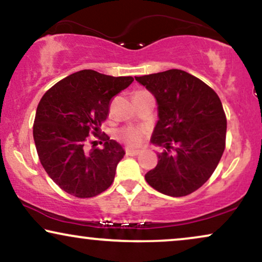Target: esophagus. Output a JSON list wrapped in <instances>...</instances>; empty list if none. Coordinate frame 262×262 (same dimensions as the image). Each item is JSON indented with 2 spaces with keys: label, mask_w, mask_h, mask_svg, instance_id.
<instances>
[{
  "label": "esophagus",
  "mask_w": 262,
  "mask_h": 262,
  "mask_svg": "<svg viewBox=\"0 0 262 262\" xmlns=\"http://www.w3.org/2000/svg\"><path fill=\"white\" fill-rule=\"evenodd\" d=\"M141 150L140 149H134V148H126V154L127 156H137L140 154Z\"/></svg>",
  "instance_id": "esophagus-1"
}]
</instances>
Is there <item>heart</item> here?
Returning <instances> with one entry per match:
<instances>
[{
    "label": "heart",
    "instance_id": "heart-1",
    "mask_svg": "<svg viewBox=\"0 0 262 262\" xmlns=\"http://www.w3.org/2000/svg\"><path fill=\"white\" fill-rule=\"evenodd\" d=\"M143 137V131L136 127H127L118 132V138H120L130 146H137L141 143Z\"/></svg>",
    "mask_w": 262,
    "mask_h": 262
}]
</instances>
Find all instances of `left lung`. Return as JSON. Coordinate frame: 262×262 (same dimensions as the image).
Masks as SVG:
<instances>
[{"label":"left lung","mask_w":262,"mask_h":262,"mask_svg":"<svg viewBox=\"0 0 262 262\" xmlns=\"http://www.w3.org/2000/svg\"><path fill=\"white\" fill-rule=\"evenodd\" d=\"M135 79L156 98L159 119L150 142L165 148L144 179L163 194L188 195L209 180L224 154L227 121L220 98L180 69Z\"/></svg>","instance_id":"8db88e82"}]
</instances>
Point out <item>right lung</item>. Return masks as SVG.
Returning <instances> with one entry per match:
<instances>
[{
	"instance_id": "right-lung-1",
	"label": "right lung",
	"mask_w": 262,
	"mask_h": 262,
	"mask_svg": "<svg viewBox=\"0 0 262 262\" xmlns=\"http://www.w3.org/2000/svg\"><path fill=\"white\" fill-rule=\"evenodd\" d=\"M132 81V76L85 69L60 80L41 98L32 131L35 146L45 171L64 192L91 198L111 187L124 148L104 135L103 148L87 149V136L101 131L111 99Z\"/></svg>"
}]
</instances>
